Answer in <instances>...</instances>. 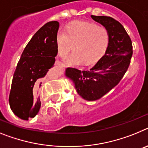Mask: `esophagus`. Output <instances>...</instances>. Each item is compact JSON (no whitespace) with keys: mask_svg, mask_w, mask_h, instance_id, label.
I'll list each match as a JSON object with an SVG mask.
<instances>
[{"mask_svg":"<svg viewBox=\"0 0 148 148\" xmlns=\"http://www.w3.org/2000/svg\"><path fill=\"white\" fill-rule=\"evenodd\" d=\"M56 65H61V64H62L61 62H60V61H56Z\"/></svg>","mask_w":148,"mask_h":148,"instance_id":"34e87169","label":"esophagus"}]
</instances>
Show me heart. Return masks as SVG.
Returning <instances> with one entry per match:
<instances>
[{
  "mask_svg": "<svg viewBox=\"0 0 148 148\" xmlns=\"http://www.w3.org/2000/svg\"><path fill=\"white\" fill-rule=\"evenodd\" d=\"M110 38V33L104 27L75 21L67 27L65 32L59 30L56 34L57 53L64 57L74 45V53L65 59L67 63L72 66L93 63L105 53Z\"/></svg>",
  "mask_w": 148,
  "mask_h": 148,
  "instance_id": "heart-1",
  "label": "heart"
}]
</instances>
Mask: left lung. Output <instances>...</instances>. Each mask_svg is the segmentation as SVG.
<instances>
[{
	"label": "left lung",
	"instance_id": "1",
	"mask_svg": "<svg viewBox=\"0 0 148 148\" xmlns=\"http://www.w3.org/2000/svg\"><path fill=\"white\" fill-rule=\"evenodd\" d=\"M110 33L105 54L88 70L68 68L65 75L73 81L79 95L86 101L101 98L119 84L127 71L133 55L132 41L122 24L109 16L91 15Z\"/></svg>",
	"mask_w": 148,
	"mask_h": 148
}]
</instances>
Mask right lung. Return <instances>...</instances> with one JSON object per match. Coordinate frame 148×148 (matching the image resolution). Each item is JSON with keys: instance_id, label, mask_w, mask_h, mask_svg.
Listing matches in <instances>:
<instances>
[{"instance_id": "add662e5", "label": "right lung", "mask_w": 148, "mask_h": 148, "mask_svg": "<svg viewBox=\"0 0 148 148\" xmlns=\"http://www.w3.org/2000/svg\"><path fill=\"white\" fill-rule=\"evenodd\" d=\"M59 26L56 21L42 26L28 42L18 62L9 102L12 111L21 119L34 118L40 110L38 88L54 65Z\"/></svg>"}]
</instances>
